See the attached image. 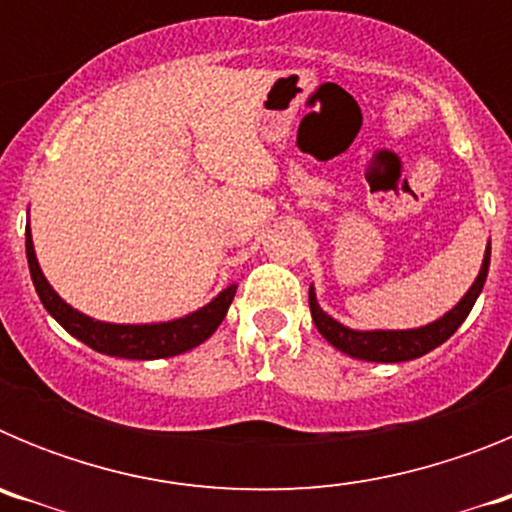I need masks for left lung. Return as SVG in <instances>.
<instances>
[{
	"label": "left lung",
	"mask_w": 512,
	"mask_h": 512,
	"mask_svg": "<svg viewBox=\"0 0 512 512\" xmlns=\"http://www.w3.org/2000/svg\"><path fill=\"white\" fill-rule=\"evenodd\" d=\"M490 253L492 248L490 241H487L485 259H482V266H479V274L472 282V287L464 292V297H461L446 315H441V318H436L428 325H420V328H348V325L338 323L333 315H328V312L320 307L315 287L310 284V312L312 320H315V328L320 330V336H323L330 346H336L338 351H343L346 356H354V359L377 361V364H400V361L420 359L423 354H428V351H433V348H438L441 343L449 341L456 333V328L467 320L474 302H477L479 292H482V287H485L487 282Z\"/></svg>",
	"instance_id": "obj_1"
}]
</instances>
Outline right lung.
I'll return each mask as SVG.
<instances>
[{"instance_id": "right-lung-1", "label": "right lung", "mask_w": 512, "mask_h": 512, "mask_svg": "<svg viewBox=\"0 0 512 512\" xmlns=\"http://www.w3.org/2000/svg\"><path fill=\"white\" fill-rule=\"evenodd\" d=\"M25 253L35 292H38L45 310L51 312V318L63 330H69L71 336L79 338L81 343H87L89 348H94L99 354L117 356V359L153 361L192 351L194 346L205 343L215 333L217 325L223 323L225 312L235 297V289H238V284H228L220 295L212 297L200 310L187 312L182 318L164 320V323H107V320H94L92 315H84L81 310L71 307L51 287V282L45 279L43 269H40L38 256H35L30 223L25 228Z\"/></svg>"}]
</instances>
